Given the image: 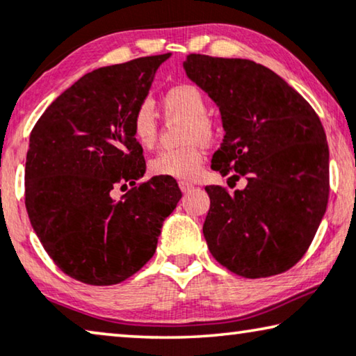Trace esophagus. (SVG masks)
I'll return each mask as SVG.
<instances>
[{
  "instance_id": "1",
  "label": "esophagus",
  "mask_w": 356,
  "mask_h": 356,
  "mask_svg": "<svg viewBox=\"0 0 356 356\" xmlns=\"http://www.w3.org/2000/svg\"><path fill=\"white\" fill-rule=\"evenodd\" d=\"M178 186H179V189H181V193H184V194L194 189V184L193 183H188V181H179Z\"/></svg>"
}]
</instances>
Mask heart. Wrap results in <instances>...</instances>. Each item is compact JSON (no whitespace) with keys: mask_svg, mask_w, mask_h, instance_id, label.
<instances>
[{"mask_svg":"<svg viewBox=\"0 0 356 356\" xmlns=\"http://www.w3.org/2000/svg\"><path fill=\"white\" fill-rule=\"evenodd\" d=\"M163 115L168 120H183V146L159 152L149 162V170L156 177L175 179L197 178L205 159L204 144L216 138V123L207 114V101L197 86L181 83L168 88L162 96ZM131 135L144 149H152L157 143L159 123L151 102H143L131 115Z\"/></svg>","mask_w":356,"mask_h":356,"instance_id":"1","label":"heart"}]
</instances>
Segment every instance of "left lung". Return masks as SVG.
I'll list each match as a JSON object with an SVG mask.
<instances>
[{"label":"left lung","instance_id":"left-lung-1","mask_svg":"<svg viewBox=\"0 0 356 356\" xmlns=\"http://www.w3.org/2000/svg\"><path fill=\"white\" fill-rule=\"evenodd\" d=\"M183 67L220 107L225 138L212 168L247 178L234 194L205 186L210 254L250 280L287 271L305 255L326 212L329 147L321 120L280 75L254 60L189 54Z\"/></svg>","mask_w":356,"mask_h":356}]
</instances>
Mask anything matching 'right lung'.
I'll return each instance as SVG.
<instances>
[{
	"instance_id": "obj_1",
	"label": "right lung",
	"mask_w": 356,
	"mask_h": 356,
	"mask_svg": "<svg viewBox=\"0 0 356 356\" xmlns=\"http://www.w3.org/2000/svg\"><path fill=\"white\" fill-rule=\"evenodd\" d=\"M170 53L107 65L51 102L30 133L25 207L44 250L65 275L112 286L152 259L163 220L181 199L173 178L146 172L131 115ZM132 189L115 201V188Z\"/></svg>"
}]
</instances>
